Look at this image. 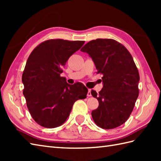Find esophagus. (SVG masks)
Wrapping results in <instances>:
<instances>
[{
    "label": "esophagus",
    "instance_id": "esophagus-1",
    "mask_svg": "<svg viewBox=\"0 0 161 161\" xmlns=\"http://www.w3.org/2000/svg\"><path fill=\"white\" fill-rule=\"evenodd\" d=\"M91 89H88V93H87V96L88 97H91Z\"/></svg>",
    "mask_w": 161,
    "mask_h": 161
}]
</instances>
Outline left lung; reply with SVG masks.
<instances>
[{"label":"left lung","instance_id":"left-lung-1","mask_svg":"<svg viewBox=\"0 0 161 161\" xmlns=\"http://www.w3.org/2000/svg\"><path fill=\"white\" fill-rule=\"evenodd\" d=\"M81 51L86 53L102 73L103 88L97 93L99 107L91 113L98 126L105 129L116 128L127 120L138 97L139 73L131 54L121 43L114 39L91 41Z\"/></svg>","mask_w":161,"mask_h":161}]
</instances>
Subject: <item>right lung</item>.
<instances>
[{
  "label": "right lung",
  "instance_id": "1",
  "mask_svg": "<svg viewBox=\"0 0 161 161\" xmlns=\"http://www.w3.org/2000/svg\"><path fill=\"white\" fill-rule=\"evenodd\" d=\"M84 43L50 39L39 44L30 54L22 75L23 95L37 124L46 128L61 126L75 102L86 97L88 89L83 84L70 85L60 76L69 57Z\"/></svg>",
  "mask_w": 161,
  "mask_h": 161
}]
</instances>
